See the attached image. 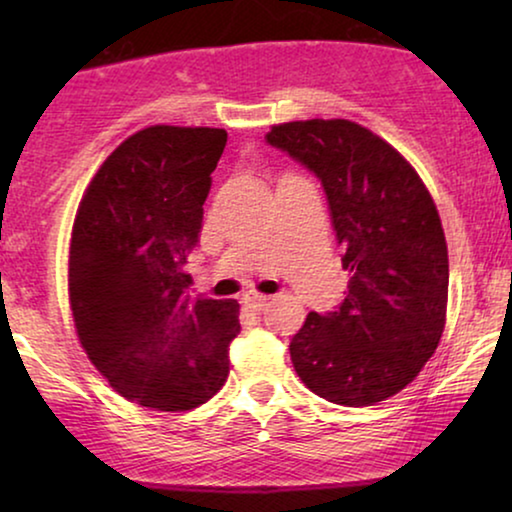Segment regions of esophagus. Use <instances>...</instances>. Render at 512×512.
Segmentation results:
<instances>
[{"instance_id": "1", "label": "esophagus", "mask_w": 512, "mask_h": 512, "mask_svg": "<svg viewBox=\"0 0 512 512\" xmlns=\"http://www.w3.org/2000/svg\"><path fill=\"white\" fill-rule=\"evenodd\" d=\"M244 300V305L249 307V310H254V312H261L265 305H268V296H263V293H247V296L242 298Z\"/></svg>"}]
</instances>
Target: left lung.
<instances>
[{
	"mask_svg": "<svg viewBox=\"0 0 512 512\" xmlns=\"http://www.w3.org/2000/svg\"><path fill=\"white\" fill-rule=\"evenodd\" d=\"M265 139L321 181L352 275L347 298L307 314L291 338L293 368L326 401L380 403L415 380L443 335L450 263L438 209L415 167L359 123L293 121Z\"/></svg>",
	"mask_w": 512,
	"mask_h": 512,
	"instance_id": "left-lung-1",
	"label": "left lung"
}]
</instances>
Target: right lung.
<instances>
[{
	"label": "right lung",
	"mask_w": 512,
	"mask_h": 512,
	"mask_svg": "<svg viewBox=\"0 0 512 512\" xmlns=\"http://www.w3.org/2000/svg\"><path fill=\"white\" fill-rule=\"evenodd\" d=\"M226 142L221 128L139 130L104 160L76 212V333L114 391L144 408H198L228 377L240 305L191 298L184 272Z\"/></svg>",
	"instance_id": "right-lung-1"
}]
</instances>
